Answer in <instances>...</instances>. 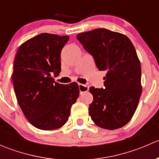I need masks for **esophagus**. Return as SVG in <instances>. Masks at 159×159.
<instances>
[{
    "label": "esophagus",
    "mask_w": 159,
    "mask_h": 159,
    "mask_svg": "<svg viewBox=\"0 0 159 159\" xmlns=\"http://www.w3.org/2000/svg\"><path fill=\"white\" fill-rule=\"evenodd\" d=\"M78 88H79L80 92H86L89 91V86L88 84H78Z\"/></svg>",
    "instance_id": "esophagus-1"
}]
</instances>
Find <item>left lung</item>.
<instances>
[{
	"label": "left lung",
	"instance_id": "obj_1",
	"mask_svg": "<svg viewBox=\"0 0 159 159\" xmlns=\"http://www.w3.org/2000/svg\"><path fill=\"white\" fill-rule=\"evenodd\" d=\"M77 39L98 69L107 71L105 89H89L91 120L102 129L123 127L132 118L142 94V69L134 45L125 35L105 28L78 34Z\"/></svg>",
	"mask_w": 159,
	"mask_h": 159
}]
</instances>
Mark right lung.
Wrapping results in <instances>:
<instances>
[{"label": "right lung", "instance_id": "add662e5", "mask_svg": "<svg viewBox=\"0 0 159 159\" xmlns=\"http://www.w3.org/2000/svg\"><path fill=\"white\" fill-rule=\"evenodd\" d=\"M68 36L42 33L19 47L12 80L17 102L28 121L41 130L63 126L79 96L77 83L61 84L52 76L61 71V52Z\"/></svg>", "mask_w": 159, "mask_h": 159}]
</instances>
